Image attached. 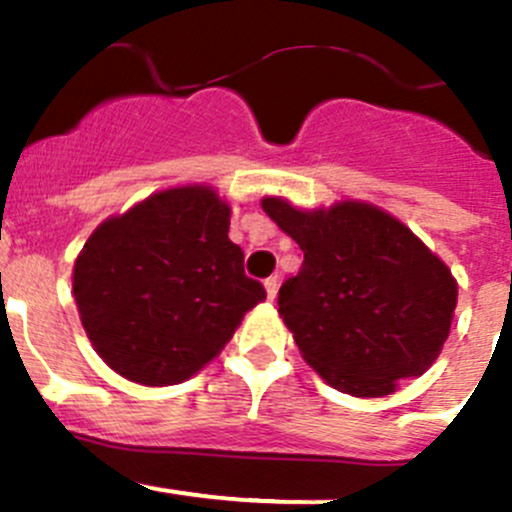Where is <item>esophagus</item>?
Wrapping results in <instances>:
<instances>
[{
    "label": "esophagus",
    "instance_id": "34e87169",
    "mask_svg": "<svg viewBox=\"0 0 512 512\" xmlns=\"http://www.w3.org/2000/svg\"><path fill=\"white\" fill-rule=\"evenodd\" d=\"M263 288H266L268 300H273V298H276V293H278V278L276 276L266 278V281H263Z\"/></svg>",
    "mask_w": 512,
    "mask_h": 512
}]
</instances>
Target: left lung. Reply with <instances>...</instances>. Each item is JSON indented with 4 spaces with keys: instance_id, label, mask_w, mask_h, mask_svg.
<instances>
[{
    "instance_id": "1",
    "label": "left lung",
    "mask_w": 512,
    "mask_h": 512,
    "mask_svg": "<svg viewBox=\"0 0 512 512\" xmlns=\"http://www.w3.org/2000/svg\"><path fill=\"white\" fill-rule=\"evenodd\" d=\"M263 212L303 251L278 291V313L303 360L352 397H387L421 377L449 337L458 283L409 226L360 199L298 209L263 197Z\"/></svg>"
}]
</instances>
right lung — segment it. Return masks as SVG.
Wrapping results in <instances>:
<instances>
[{"mask_svg": "<svg viewBox=\"0 0 512 512\" xmlns=\"http://www.w3.org/2000/svg\"><path fill=\"white\" fill-rule=\"evenodd\" d=\"M231 207L209 184L162 189L88 236L73 298L100 360L167 387L214 360L266 291L229 239Z\"/></svg>", "mask_w": 512, "mask_h": 512, "instance_id": "add662e5", "label": "right lung"}]
</instances>
